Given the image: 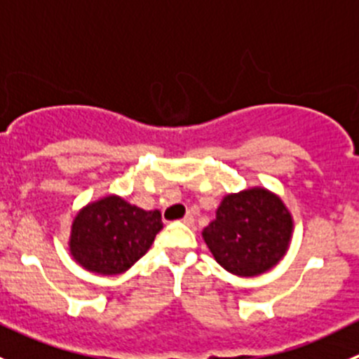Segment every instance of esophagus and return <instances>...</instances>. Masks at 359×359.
Returning <instances> with one entry per match:
<instances>
[{
    "label": "esophagus",
    "instance_id": "34e87169",
    "mask_svg": "<svg viewBox=\"0 0 359 359\" xmlns=\"http://www.w3.org/2000/svg\"><path fill=\"white\" fill-rule=\"evenodd\" d=\"M182 222L186 224V226H193V224H194V217H193V215H189V213H187V215L184 217V219H182Z\"/></svg>",
    "mask_w": 359,
    "mask_h": 359
}]
</instances>
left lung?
<instances>
[{"instance_id": "left-lung-1", "label": "left lung", "mask_w": 359, "mask_h": 359, "mask_svg": "<svg viewBox=\"0 0 359 359\" xmlns=\"http://www.w3.org/2000/svg\"><path fill=\"white\" fill-rule=\"evenodd\" d=\"M293 220L285 203L262 187L227 194L203 240L217 262L236 276H257L287 253Z\"/></svg>"}]
</instances>
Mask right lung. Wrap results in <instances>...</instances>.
I'll return each instance as SVG.
<instances>
[{"label": "right lung", "mask_w": 359, "mask_h": 359, "mask_svg": "<svg viewBox=\"0 0 359 359\" xmlns=\"http://www.w3.org/2000/svg\"><path fill=\"white\" fill-rule=\"evenodd\" d=\"M161 229L159 210L146 212L119 196H106L79 210L69 248L86 271L112 276L146 255Z\"/></svg>", "instance_id": "right-lung-1"}]
</instances>
